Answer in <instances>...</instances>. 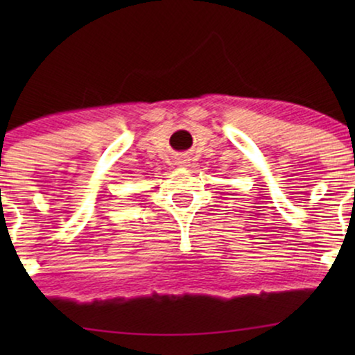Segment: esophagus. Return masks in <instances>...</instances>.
<instances>
[{"mask_svg":"<svg viewBox=\"0 0 355 355\" xmlns=\"http://www.w3.org/2000/svg\"><path fill=\"white\" fill-rule=\"evenodd\" d=\"M187 159H182V162H179V164H181V166H187Z\"/></svg>","mask_w":355,"mask_h":355,"instance_id":"34e87169","label":"esophagus"}]
</instances>
